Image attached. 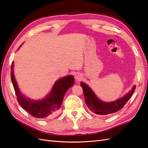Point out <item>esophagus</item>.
Wrapping results in <instances>:
<instances>
[{
  "instance_id": "34e87169",
  "label": "esophagus",
  "mask_w": 148,
  "mask_h": 148,
  "mask_svg": "<svg viewBox=\"0 0 148 148\" xmlns=\"http://www.w3.org/2000/svg\"><path fill=\"white\" fill-rule=\"evenodd\" d=\"M82 75L80 73H76L75 74V79L77 81H80L81 79H82Z\"/></svg>"
}]
</instances>
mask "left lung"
Instances as JSON below:
<instances>
[{
	"label": "left lung",
	"instance_id": "left-lung-1",
	"mask_svg": "<svg viewBox=\"0 0 148 148\" xmlns=\"http://www.w3.org/2000/svg\"><path fill=\"white\" fill-rule=\"evenodd\" d=\"M81 86L83 90L86 104L88 107L91 112L100 115L111 114L121 110L126 103L129 101L136 89V86L134 85L131 90L123 97L115 101L105 102L100 100L97 97L93 91L84 82H81Z\"/></svg>",
	"mask_w": 148,
	"mask_h": 148
}]
</instances>
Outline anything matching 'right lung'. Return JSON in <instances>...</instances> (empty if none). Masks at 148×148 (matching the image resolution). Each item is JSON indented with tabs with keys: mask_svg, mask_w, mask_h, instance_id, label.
<instances>
[{
	"mask_svg": "<svg viewBox=\"0 0 148 148\" xmlns=\"http://www.w3.org/2000/svg\"><path fill=\"white\" fill-rule=\"evenodd\" d=\"M13 69L14 62H12L11 77L19 104L29 114L36 118H50L56 115L62 103L64 95L74 84V78L72 75L58 79L45 98L34 100L26 97L21 92Z\"/></svg>",
	"mask_w": 148,
	"mask_h": 148,
	"instance_id": "1",
	"label": "right lung"
}]
</instances>
